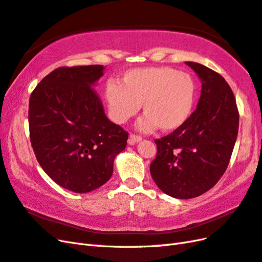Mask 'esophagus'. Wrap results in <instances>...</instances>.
Instances as JSON below:
<instances>
[{"mask_svg":"<svg viewBox=\"0 0 262 262\" xmlns=\"http://www.w3.org/2000/svg\"><path fill=\"white\" fill-rule=\"evenodd\" d=\"M141 140H142V138H141V137L136 136V134H130V137H129V144H130V145H134L136 143L140 142Z\"/></svg>","mask_w":262,"mask_h":262,"instance_id":"esophagus-1","label":"esophagus"}]
</instances>
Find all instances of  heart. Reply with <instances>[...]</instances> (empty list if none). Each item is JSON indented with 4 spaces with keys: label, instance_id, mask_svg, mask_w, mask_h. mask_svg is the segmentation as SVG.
Here are the masks:
<instances>
[{
    "label": "heart",
    "instance_id": "b5f03b06",
    "mask_svg": "<svg viewBox=\"0 0 262 262\" xmlns=\"http://www.w3.org/2000/svg\"><path fill=\"white\" fill-rule=\"evenodd\" d=\"M104 98L116 123L123 124L141 108L144 116L138 129L150 132L160 126L172 132L185 124L194 109L196 83L189 74L169 67L131 69L122 77V84L108 81Z\"/></svg>",
    "mask_w": 262,
    "mask_h": 262
}]
</instances>
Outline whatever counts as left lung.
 Wrapping results in <instances>:
<instances>
[{"mask_svg": "<svg viewBox=\"0 0 262 262\" xmlns=\"http://www.w3.org/2000/svg\"><path fill=\"white\" fill-rule=\"evenodd\" d=\"M185 63L202 82L197 108L180 129L155 140L158 153L150 165L158 187L180 200L206 193L222 178L239 125L235 96L223 77L201 63Z\"/></svg>", "mask_w": 262, "mask_h": 262, "instance_id": "left-lung-1", "label": "left lung"}]
</instances>
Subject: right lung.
Listing matches in <instances>:
<instances>
[{"instance_id":"obj_1","label":"right lung","mask_w":262,"mask_h":262,"mask_svg":"<svg viewBox=\"0 0 262 262\" xmlns=\"http://www.w3.org/2000/svg\"><path fill=\"white\" fill-rule=\"evenodd\" d=\"M102 65L60 67L41 80L28 108L31 143L39 165L59 186L88 193L107 183L128 132L104 114L94 87Z\"/></svg>"}]
</instances>
